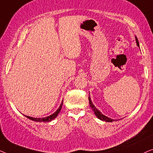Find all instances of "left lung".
Listing matches in <instances>:
<instances>
[{"label": "left lung", "mask_w": 153, "mask_h": 153, "mask_svg": "<svg viewBox=\"0 0 153 153\" xmlns=\"http://www.w3.org/2000/svg\"><path fill=\"white\" fill-rule=\"evenodd\" d=\"M136 41H137V46L138 47H139V41H138V39L137 38V37H136ZM88 100H89V103H90V106H91V107L92 108V109L93 110L94 113H95V114L96 115V116L98 118L100 119V120H103V121H106V122H113V121H114L115 120H114V119H111V118H108V117H106L104 116V115H103L102 114L101 112L99 110L97 109V108H95V106L93 105V104L91 102V97H88Z\"/></svg>", "instance_id": "left-lung-1"}]
</instances>
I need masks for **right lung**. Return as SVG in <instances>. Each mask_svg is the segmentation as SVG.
Wrapping results in <instances>:
<instances>
[{"label": "right lung", "instance_id": "obj_1", "mask_svg": "<svg viewBox=\"0 0 153 153\" xmlns=\"http://www.w3.org/2000/svg\"><path fill=\"white\" fill-rule=\"evenodd\" d=\"M62 104H63V101L62 102L61 104H60V107L58 108V110L56 111L51 116H47V117H45V118H33V117H30V116H25L26 117V118H28L30 119L31 120H33V121H36V122H49V121H51L54 119L55 118H56L58 116V114H59L60 110H61L62 108Z\"/></svg>", "mask_w": 153, "mask_h": 153}]
</instances>
